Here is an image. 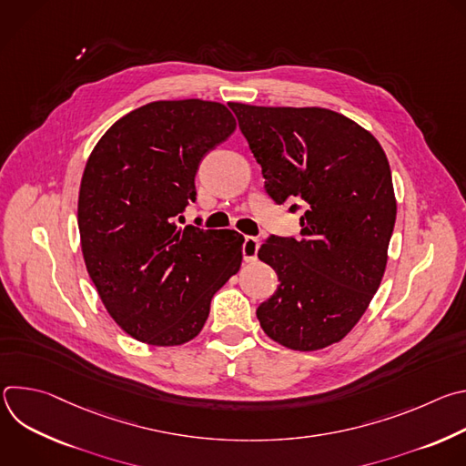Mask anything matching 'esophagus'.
<instances>
[{
    "label": "esophagus",
    "instance_id": "esophagus-1",
    "mask_svg": "<svg viewBox=\"0 0 466 466\" xmlns=\"http://www.w3.org/2000/svg\"><path fill=\"white\" fill-rule=\"evenodd\" d=\"M259 250V239L254 236H247L243 241V259L245 261H256Z\"/></svg>",
    "mask_w": 466,
    "mask_h": 466
}]
</instances>
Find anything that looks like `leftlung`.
I'll return each instance as SVG.
<instances>
[{
  "instance_id": "left-lung-1",
  "label": "left lung",
  "mask_w": 466,
  "mask_h": 466,
  "mask_svg": "<svg viewBox=\"0 0 466 466\" xmlns=\"http://www.w3.org/2000/svg\"><path fill=\"white\" fill-rule=\"evenodd\" d=\"M275 203L300 198V239L271 236L258 258L280 286L256 317L273 341L319 350L341 341L380 288L396 219L387 157L328 108L228 103ZM300 207L291 205V212Z\"/></svg>"
}]
</instances>
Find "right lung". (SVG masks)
Listing matches in <instances>:
<instances>
[{"label":"right lung","instance_id":"obj_1","mask_svg":"<svg viewBox=\"0 0 466 466\" xmlns=\"http://www.w3.org/2000/svg\"><path fill=\"white\" fill-rule=\"evenodd\" d=\"M234 130L221 103L155 101L117 119L86 162L77 210L86 269L116 324L142 343L193 339L239 271L243 236L177 225L195 201L198 164Z\"/></svg>","mask_w":466,"mask_h":466}]
</instances>
